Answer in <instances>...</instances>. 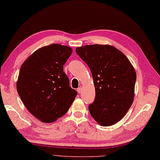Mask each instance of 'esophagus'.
Instances as JSON below:
<instances>
[{
  "label": "esophagus",
  "instance_id": "34e87169",
  "mask_svg": "<svg viewBox=\"0 0 160 160\" xmlns=\"http://www.w3.org/2000/svg\"><path fill=\"white\" fill-rule=\"evenodd\" d=\"M77 92L79 93H81V92H82V88H77Z\"/></svg>",
  "mask_w": 160,
  "mask_h": 160
}]
</instances>
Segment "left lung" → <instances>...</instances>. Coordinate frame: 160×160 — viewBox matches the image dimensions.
I'll return each mask as SVG.
<instances>
[{"label": "left lung", "mask_w": 160, "mask_h": 160, "mask_svg": "<svg viewBox=\"0 0 160 160\" xmlns=\"http://www.w3.org/2000/svg\"><path fill=\"white\" fill-rule=\"evenodd\" d=\"M90 69L96 97L89 111L96 122L110 126L122 119L134 101L136 73L128 58L109 45H88L76 48Z\"/></svg>", "instance_id": "left-lung-1"}]
</instances>
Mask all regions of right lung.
Returning a JSON list of instances; mask_svg holds the SVG:
<instances>
[{"label":"right lung","instance_id":"add662e5","mask_svg":"<svg viewBox=\"0 0 160 160\" xmlns=\"http://www.w3.org/2000/svg\"><path fill=\"white\" fill-rule=\"evenodd\" d=\"M71 48L51 44L31 54L21 66L17 91L28 111L43 123L63 116L77 95L63 71Z\"/></svg>","mask_w":160,"mask_h":160}]
</instances>
